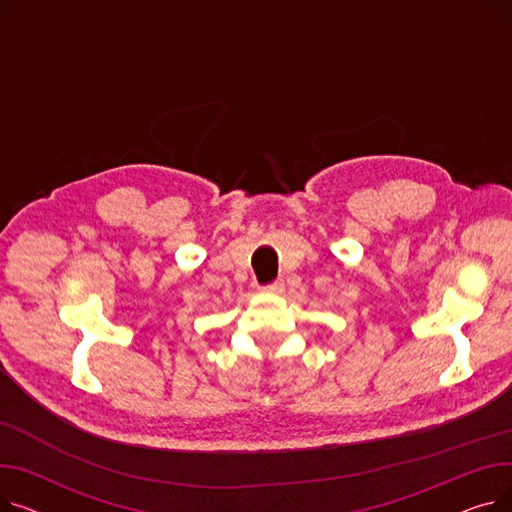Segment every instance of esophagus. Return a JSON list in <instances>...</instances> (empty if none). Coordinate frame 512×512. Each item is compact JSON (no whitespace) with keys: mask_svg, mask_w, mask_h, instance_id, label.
I'll return each mask as SVG.
<instances>
[{"mask_svg":"<svg viewBox=\"0 0 512 512\" xmlns=\"http://www.w3.org/2000/svg\"><path fill=\"white\" fill-rule=\"evenodd\" d=\"M261 290H263V292H270V294H280V292L284 290V282H282V280H276V282H272V284L263 286Z\"/></svg>","mask_w":512,"mask_h":512,"instance_id":"34e87169","label":"esophagus"}]
</instances>
